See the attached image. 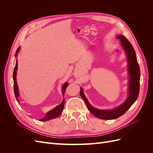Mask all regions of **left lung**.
Here are the masks:
<instances>
[{"instance_id": "8db88e82", "label": "left lung", "mask_w": 153, "mask_h": 153, "mask_svg": "<svg viewBox=\"0 0 153 153\" xmlns=\"http://www.w3.org/2000/svg\"><path fill=\"white\" fill-rule=\"evenodd\" d=\"M117 38L120 39V42L125 51L128 59L129 80L128 87L129 94L126 100L122 105L113 110H100L91 105L84 95L82 87L80 92L87 108L94 116L101 119L112 120L121 117L135 102L139 94L140 71L139 65L137 60L135 50L129 41L124 36L119 35L117 36Z\"/></svg>"}]
</instances>
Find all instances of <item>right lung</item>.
Here are the masks:
<instances>
[{"label": "right lung", "mask_w": 153, "mask_h": 153, "mask_svg": "<svg viewBox=\"0 0 153 153\" xmlns=\"http://www.w3.org/2000/svg\"><path fill=\"white\" fill-rule=\"evenodd\" d=\"M20 49V47H18V49L16 50V52L15 53V57H17V55L18 53L19 52ZM17 68H18V61H16V65L15 68H14V71H13V82H14V92H15V95L16 97V99L17 100V101L18 102V97L19 96V92H18V85H17V82H16V71H17ZM68 86V83L66 82L64 83V84L62 86V96L64 95V93H65V91H66V87ZM19 103V102H18ZM64 99H63L62 103L59 105L58 106H57L56 107L54 108L53 109H52V110L49 111L46 114L45 116L43 118L40 119L39 121H48V120L50 119H53L56 118L57 117H59L61 114L62 113V110L64 109Z\"/></svg>", "instance_id": "obj_1"}]
</instances>
